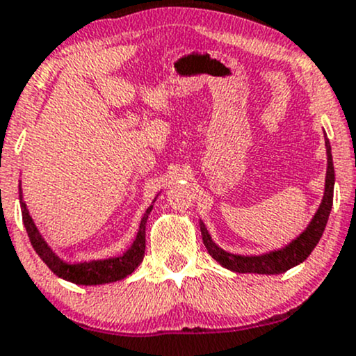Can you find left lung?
Returning a JSON list of instances; mask_svg holds the SVG:
<instances>
[{
  "label": "left lung",
  "mask_w": 356,
  "mask_h": 356,
  "mask_svg": "<svg viewBox=\"0 0 356 356\" xmlns=\"http://www.w3.org/2000/svg\"><path fill=\"white\" fill-rule=\"evenodd\" d=\"M326 154H327V169H326V184H324V196L319 209L316 211L314 218H312L309 226L304 229L300 235L292 240L287 247L280 250H273L270 253H264V255H235V253H228L225 250L218 247L213 240H211L208 229H206L204 222H199L201 226V235L204 247L208 253L214 260L220 261L225 268L238 273H267V275H275V273H284L289 268L296 267V265L302 264L311 252L314 250L318 241L321 240L324 228H326L327 218H330L331 206H333V189H334V167H333V155H331L330 140L326 138Z\"/></svg>",
  "instance_id": "1"
}]
</instances>
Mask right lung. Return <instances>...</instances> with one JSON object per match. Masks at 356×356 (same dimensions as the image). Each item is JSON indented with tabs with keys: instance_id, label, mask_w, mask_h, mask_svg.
<instances>
[{
	"instance_id": "obj_1",
	"label": "right lung",
	"mask_w": 356,
	"mask_h": 356,
	"mask_svg": "<svg viewBox=\"0 0 356 356\" xmlns=\"http://www.w3.org/2000/svg\"><path fill=\"white\" fill-rule=\"evenodd\" d=\"M19 206H22L23 225H25L33 250L45 261L47 267L56 273L57 277H60V279L69 280V282L77 284V286H99V284H109L124 279V277L130 275L142 264L143 255H145V225L148 214H150L154 206H150L145 211L142 221H140V228L138 233H136L135 241L123 255L113 257V259L106 260L83 261V264H67V261L58 259L56 253L52 252V248L47 245V241L38 233L32 216L29 214L26 204L22 199V191H19Z\"/></svg>"
}]
</instances>
